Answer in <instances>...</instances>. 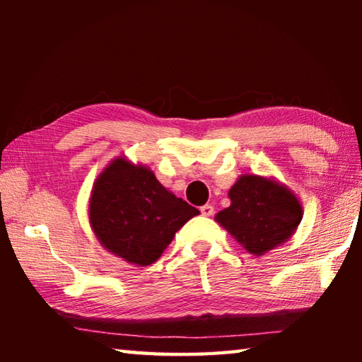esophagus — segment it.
Returning a JSON list of instances; mask_svg holds the SVG:
<instances>
[{"instance_id":"esophagus-1","label":"esophagus","mask_w":362,"mask_h":362,"mask_svg":"<svg viewBox=\"0 0 362 362\" xmlns=\"http://www.w3.org/2000/svg\"><path fill=\"white\" fill-rule=\"evenodd\" d=\"M201 214H203L204 217H211L212 214H214V207L211 206V204H204V206H201Z\"/></svg>"}]
</instances>
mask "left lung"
I'll use <instances>...</instances> for the list:
<instances>
[{
  "label": "left lung",
  "instance_id": "obj_1",
  "mask_svg": "<svg viewBox=\"0 0 362 362\" xmlns=\"http://www.w3.org/2000/svg\"><path fill=\"white\" fill-rule=\"evenodd\" d=\"M228 198L231 204L217 212L216 222L257 257L289 241L302 222V201L274 177L243 174Z\"/></svg>",
  "mask_w": 362,
  "mask_h": 362
}]
</instances>
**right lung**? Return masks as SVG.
<instances>
[{"mask_svg":"<svg viewBox=\"0 0 362 362\" xmlns=\"http://www.w3.org/2000/svg\"><path fill=\"white\" fill-rule=\"evenodd\" d=\"M199 211L164 188L145 164L112 159L90 189L88 218L103 247L136 267L163 255L175 233Z\"/></svg>","mask_w":362,"mask_h":362,"instance_id":"1","label":"right lung"}]
</instances>
